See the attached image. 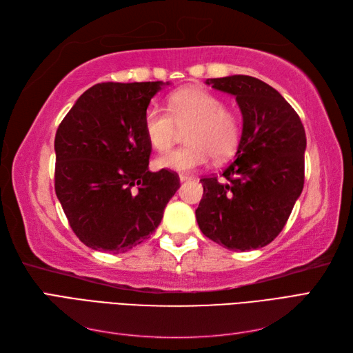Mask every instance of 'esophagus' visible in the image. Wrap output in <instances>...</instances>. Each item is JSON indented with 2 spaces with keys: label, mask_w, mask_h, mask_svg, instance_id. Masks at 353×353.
Masks as SVG:
<instances>
[{
  "label": "esophagus",
  "mask_w": 353,
  "mask_h": 353,
  "mask_svg": "<svg viewBox=\"0 0 353 353\" xmlns=\"http://www.w3.org/2000/svg\"><path fill=\"white\" fill-rule=\"evenodd\" d=\"M191 178H193V176L188 175V174H179V181H181V183H184V181H190Z\"/></svg>",
  "instance_id": "34e87169"
}]
</instances>
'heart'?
<instances>
[{
  "mask_svg": "<svg viewBox=\"0 0 353 353\" xmlns=\"http://www.w3.org/2000/svg\"><path fill=\"white\" fill-rule=\"evenodd\" d=\"M184 147L156 160V166L176 172H188L205 166L210 157L223 160L236 150L243 119L219 95L203 88H184L169 95L168 112L150 105L143 116L147 141L165 153L176 141L179 130H185Z\"/></svg>",
  "mask_w": 353,
  "mask_h": 353,
  "instance_id": "b5f03b06",
  "label": "heart"
}]
</instances>
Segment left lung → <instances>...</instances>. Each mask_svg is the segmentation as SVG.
I'll return each instance as SVG.
<instances>
[{"mask_svg": "<svg viewBox=\"0 0 353 353\" xmlns=\"http://www.w3.org/2000/svg\"><path fill=\"white\" fill-rule=\"evenodd\" d=\"M206 83L236 95L243 132L222 178L200 179L197 223L230 250L261 249L281 232L303 190L305 128L283 95L261 79L232 74Z\"/></svg>", "mask_w": 353, "mask_h": 353, "instance_id": "8db88e82", "label": "left lung"}]
</instances>
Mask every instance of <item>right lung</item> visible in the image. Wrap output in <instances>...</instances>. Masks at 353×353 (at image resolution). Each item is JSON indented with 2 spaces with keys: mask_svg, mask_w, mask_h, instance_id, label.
Returning <instances> with one entry per match:
<instances>
[{
  "mask_svg": "<svg viewBox=\"0 0 353 353\" xmlns=\"http://www.w3.org/2000/svg\"><path fill=\"white\" fill-rule=\"evenodd\" d=\"M162 85H94L57 128L56 194L72 231L94 250L122 253L140 244L179 187L174 170H148L143 116Z\"/></svg>",
  "mask_w": 353,
  "mask_h": 353,
  "instance_id": "right-lung-1",
  "label": "right lung"
}]
</instances>
